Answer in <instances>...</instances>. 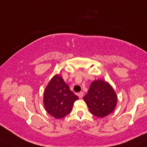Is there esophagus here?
Returning <instances> with one entry per match:
<instances>
[{"instance_id": "obj_1", "label": "esophagus", "mask_w": 147, "mask_h": 147, "mask_svg": "<svg viewBox=\"0 0 147 147\" xmlns=\"http://www.w3.org/2000/svg\"><path fill=\"white\" fill-rule=\"evenodd\" d=\"M78 96L80 98H82L83 96H84V93H83V92H80L78 94Z\"/></svg>"}]
</instances>
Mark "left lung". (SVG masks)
Listing matches in <instances>:
<instances>
[{"label": "left lung", "instance_id": "1", "mask_svg": "<svg viewBox=\"0 0 147 147\" xmlns=\"http://www.w3.org/2000/svg\"><path fill=\"white\" fill-rule=\"evenodd\" d=\"M83 99L92 114L100 118L112 113L117 102V95L112 86L101 79L91 83Z\"/></svg>", "mask_w": 147, "mask_h": 147}]
</instances>
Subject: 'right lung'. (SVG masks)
<instances>
[{
    "mask_svg": "<svg viewBox=\"0 0 147 147\" xmlns=\"http://www.w3.org/2000/svg\"><path fill=\"white\" fill-rule=\"evenodd\" d=\"M78 97L71 90L59 74L53 76L43 93V105L47 112L61 119L71 112Z\"/></svg>",
    "mask_w": 147,
    "mask_h": 147,
    "instance_id": "obj_1",
    "label": "right lung"
}]
</instances>
